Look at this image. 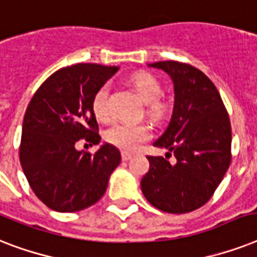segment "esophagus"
Here are the masks:
<instances>
[{
  "instance_id": "1",
  "label": "esophagus",
  "mask_w": 257,
  "mask_h": 257,
  "mask_svg": "<svg viewBox=\"0 0 257 257\" xmlns=\"http://www.w3.org/2000/svg\"><path fill=\"white\" fill-rule=\"evenodd\" d=\"M121 157H122V160H124V161H128V160H131V159H132V155H131V153H128V152H122V153H121Z\"/></svg>"
}]
</instances>
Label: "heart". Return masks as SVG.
Wrapping results in <instances>:
<instances>
[{"mask_svg": "<svg viewBox=\"0 0 257 257\" xmlns=\"http://www.w3.org/2000/svg\"><path fill=\"white\" fill-rule=\"evenodd\" d=\"M131 84L141 100L145 104H149V113L153 117H160L164 112V105L157 101L163 93L159 80L149 73H139L133 76ZM92 109L98 121L106 122L110 120L112 113L109 108V86L106 84L94 93ZM151 136L152 131L147 124L116 122L105 131V140L125 152L136 151L143 143L148 141Z\"/></svg>", "mask_w": 257, "mask_h": 257, "instance_id": "obj_1", "label": "heart"}]
</instances>
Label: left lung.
<instances>
[{"label": "left lung", "mask_w": 257, "mask_h": 257, "mask_svg": "<svg viewBox=\"0 0 257 257\" xmlns=\"http://www.w3.org/2000/svg\"><path fill=\"white\" fill-rule=\"evenodd\" d=\"M173 82V110L164 133L153 145L163 156H148L141 191L153 207L187 213L203 207L221 183L231 163V122L213 82L192 65L177 61L149 64ZM173 153L176 164L166 157Z\"/></svg>", "instance_id": "1"}]
</instances>
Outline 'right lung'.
Segmentation results:
<instances>
[{
    "mask_svg": "<svg viewBox=\"0 0 257 257\" xmlns=\"http://www.w3.org/2000/svg\"><path fill=\"white\" fill-rule=\"evenodd\" d=\"M117 69L98 64L62 68L38 88L26 109L22 171L36 196L53 211L77 212L97 203L121 163L120 151L108 143L94 155L76 148L81 139L100 143L92 100Z\"/></svg>",
    "mask_w": 257,
    "mask_h": 257,
    "instance_id": "1",
    "label": "right lung"
}]
</instances>
